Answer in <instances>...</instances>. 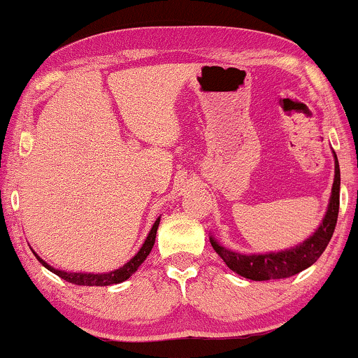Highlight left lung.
Wrapping results in <instances>:
<instances>
[{
    "label": "left lung",
    "instance_id": "left-lung-1",
    "mask_svg": "<svg viewBox=\"0 0 358 358\" xmlns=\"http://www.w3.org/2000/svg\"><path fill=\"white\" fill-rule=\"evenodd\" d=\"M336 157V176H334L332 194H330L327 213H325L322 223L315 233L306 239L304 243L297 244L291 250L278 252H268V255H241L216 243L215 238H210L213 250L226 262L229 269L251 280H269V279H284L299 274L301 271L309 268L322 256L327 244L332 238L334 229L337 224L338 205H341V169Z\"/></svg>",
    "mask_w": 358,
    "mask_h": 358
}]
</instances>
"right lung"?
<instances>
[{
    "mask_svg": "<svg viewBox=\"0 0 358 358\" xmlns=\"http://www.w3.org/2000/svg\"><path fill=\"white\" fill-rule=\"evenodd\" d=\"M158 224H160V218H157L155 223H153L150 233H148V236L145 239V243L142 244V248H140L137 255H135L129 262H125L122 268L115 269V271H110V273H97V274H92V273H66V271L54 269L52 266H49L46 261L41 259V257L36 255V252H34V256L38 257V261L44 266V268L49 269L51 273H54L56 275H59V278L67 280V282H71V284H78V286H112V284L124 282V280L129 279L130 275H132L135 271L138 269V266L147 259V256L150 255L153 244H155Z\"/></svg>",
    "mask_w": 358,
    "mask_h": 358,
    "instance_id": "add662e5",
    "label": "right lung"
}]
</instances>
